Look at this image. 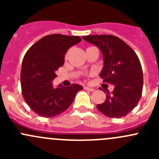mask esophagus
<instances>
[{
    "instance_id": "esophagus-1",
    "label": "esophagus",
    "mask_w": 159,
    "mask_h": 159,
    "mask_svg": "<svg viewBox=\"0 0 159 159\" xmlns=\"http://www.w3.org/2000/svg\"><path fill=\"white\" fill-rule=\"evenodd\" d=\"M84 90H87V91H94V89H91V88H89V87H84Z\"/></svg>"
}]
</instances>
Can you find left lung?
<instances>
[{
    "label": "left lung",
    "mask_w": 159,
    "mask_h": 159,
    "mask_svg": "<svg viewBox=\"0 0 159 159\" xmlns=\"http://www.w3.org/2000/svg\"><path fill=\"white\" fill-rule=\"evenodd\" d=\"M83 39L102 51L104 68L100 74L104 82L113 84L108 90L105 102L97 105L98 109L110 118L127 115L138 105L143 89V72L139 57L125 41L114 35H89ZM102 90V89H101Z\"/></svg>",
    "instance_id": "1"
}]
</instances>
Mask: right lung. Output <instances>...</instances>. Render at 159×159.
I'll return each mask as SVG.
<instances>
[{
	"label": "right lung",
	"instance_id": "obj_1",
	"mask_svg": "<svg viewBox=\"0 0 159 159\" xmlns=\"http://www.w3.org/2000/svg\"><path fill=\"white\" fill-rule=\"evenodd\" d=\"M81 41L78 36L54 34L44 37L25 54L20 71L22 95L30 109L44 118L63 113L73 102L82 86L61 84L53 89L56 70L64 65L65 55L71 46Z\"/></svg>",
	"mask_w": 159,
	"mask_h": 159
}]
</instances>
